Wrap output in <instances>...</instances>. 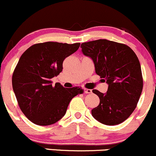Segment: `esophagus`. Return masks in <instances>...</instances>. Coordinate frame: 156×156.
Wrapping results in <instances>:
<instances>
[{"mask_svg":"<svg viewBox=\"0 0 156 156\" xmlns=\"http://www.w3.org/2000/svg\"><path fill=\"white\" fill-rule=\"evenodd\" d=\"M84 92L86 93V94H90V93L92 92V91L89 89H84Z\"/></svg>","mask_w":156,"mask_h":156,"instance_id":"obj_1","label":"esophagus"}]
</instances>
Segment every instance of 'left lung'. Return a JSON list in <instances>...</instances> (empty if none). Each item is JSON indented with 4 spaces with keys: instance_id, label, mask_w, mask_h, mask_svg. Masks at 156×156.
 I'll use <instances>...</instances> for the list:
<instances>
[{
    "instance_id": "1",
    "label": "left lung",
    "mask_w": 156,
    "mask_h": 156,
    "mask_svg": "<svg viewBox=\"0 0 156 156\" xmlns=\"http://www.w3.org/2000/svg\"><path fill=\"white\" fill-rule=\"evenodd\" d=\"M82 52L92 59L95 72L108 84L106 94L93 93L100 104L91 110L101 123L115 126L123 122L135 110L143 90V76L137 56L123 43L100 39L83 43Z\"/></svg>"
}]
</instances>
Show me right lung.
Returning a JSON list of instances; mask_svg holds the SVG:
<instances>
[{
    "label": "right lung",
    "mask_w": 156,
    "mask_h": 156,
    "mask_svg": "<svg viewBox=\"0 0 156 156\" xmlns=\"http://www.w3.org/2000/svg\"><path fill=\"white\" fill-rule=\"evenodd\" d=\"M80 43H36L19 58L12 84L18 104L24 115L38 126H49L66 113L71 99L83 94L81 88L65 89L60 83L52 85V78L63 69V62L74 53Z\"/></svg>",
    "instance_id": "right-lung-1"
}]
</instances>
